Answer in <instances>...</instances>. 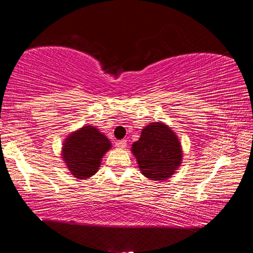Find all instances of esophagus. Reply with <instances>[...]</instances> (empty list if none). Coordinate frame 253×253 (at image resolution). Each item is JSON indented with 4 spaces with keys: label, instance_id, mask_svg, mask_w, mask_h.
Returning <instances> with one entry per match:
<instances>
[{
    "label": "esophagus",
    "instance_id": "esophagus-1",
    "mask_svg": "<svg viewBox=\"0 0 253 253\" xmlns=\"http://www.w3.org/2000/svg\"><path fill=\"white\" fill-rule=\"evenodd\" d=\"M126 144H127L126 139H122V140H117V142H115V145H116V146L119 148H125Z\"/></svg>",
    "mask_w": 253,
    "mask_h": 253
}]
</instances>
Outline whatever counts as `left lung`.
<instances>
[{"instance_id":"1","label":"left lung","mask_w":253,"mask_h":253,"mask_svg":"<svg viewBox=\"0 0 253 253\" xmlns=\"http://www.w3.org/2000/svg\"><path fill=\"white\" fill-rule=\"evenodd\" d=\"M142 173L154 181L173 175L182 162L179 140L173 130L161 123H152L131 147Z\"/></svg>"}]
</instances>
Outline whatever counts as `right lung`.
Returning a JSON list of instances; mask_svg holds the SVG:
<instances>
[{
  "mask_svg": "<svg viewBox=\"0 0 253 253\" xmlns=\"http://www.w3.org/2000/svg\"><path fill=\"white\" fill-rule=\"evenodd\" d=\"M62 158L77 178H88L95 174L110 142L93 126L83 127L71 134L63 144Z\"/></svg>",
  "mask_w": 253,
  "mask_h": 253,
  "instance_id": "1",
  "label": "right lung"
}]
</instances>
